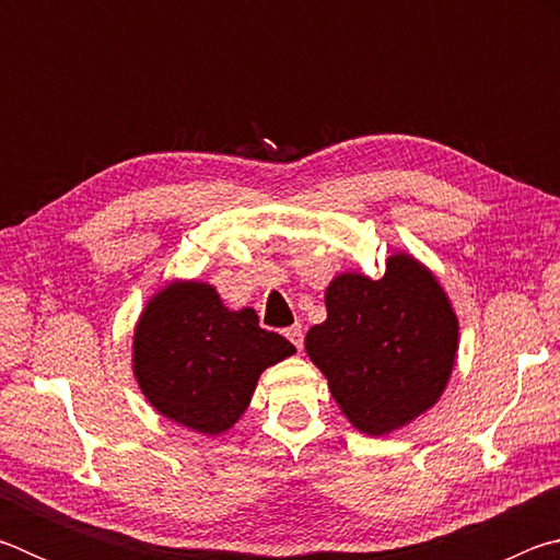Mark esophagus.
I'll return each instance as SVG.
<instances>
[{"label": "esophagus", "mask_w": 560, "mask_h": 560, "mask_svg": "<svg viewBox=\"0 0 560 560\" xmlns=\"http://www.w3.org/2000/svg\"><path fill=\"white\" fill-rule=\"evenodd\" d=\"M287 338H289L291 343L296 346L299 350L303 348V328H301V326H291V328H287Z\"/></svg>", "instance_id": "esophagus-1"}]
</instances>
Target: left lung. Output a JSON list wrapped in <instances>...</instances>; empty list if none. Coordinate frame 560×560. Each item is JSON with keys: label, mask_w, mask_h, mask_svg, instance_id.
<instances>
[{"label": "left lung", "mask_w": 560, "mask_h": 560, "mask_svg": "<svg viewBox=\"0 0 560 560\" xmlns=\"http://www.w3.org/2000/svg\"><path fill=\"white\" fill-rule=\"evenodd\" d=\"M326 311L306 334V353L355 430L381 438L440 400L457 360L459 320L428 267L397 252L383 279L338 273Z\"/></svg>", "instance_id": "obj_1"}]
</instances>
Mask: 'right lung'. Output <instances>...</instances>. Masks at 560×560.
Masks as SVG:
<instances>
[{
  "mask_svg": "<svg viewBox=\"0 0 560 560\" xmlns=\"http://www.w3.org/2000/svg\"><path fill=\"white\" fill-rule=\"evenodd\" d=\"M293 353L287 338L259 326L257 311L226 308L212 283L173 281L138 318L132 375L167 420L220 434L249 407L259 375Z\"/></svg>",
  "mask_w": 560,
  "mask_h": 560,
  "instance_id": "add662e5",
  "label": "right lung"
}]
</instances>
